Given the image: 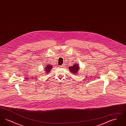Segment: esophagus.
<instances>
[{
    "mask_svg": "<svg viewBox=\"0 0 126 126\" xmlns=\"http://www.w3.org/2000/svg\"><path fill=\"white\" fill-rule=\"evenodd\" d=\"M60 67H64V65H62L61 66H60Z\"/></svg>",
    "mask_w": 126,
    "mask_h": 126,
    "instance_id": "obj_1",
    "label": "esophagus"
}]
</instances>
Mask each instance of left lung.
Returning a JSON list of instances; mask_svg holds the SVG:
<instances>
[{"instance_id":"8db88e82","label":"left lung","mask_w":126,"mask_h":126,"mask_svg":"<svg viewBox=\"0 0 126 126\" xmlns=\"http://www.w3.org/2000/svg\"><path fill=\"white\" fill-rule=\"evenodd\" d=\"M79 64H74V65L72 66H70L69 67V69L70 70V72H71L73 74H77L78 75V70H79Z\"/></svg>"}]
</instances>
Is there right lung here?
<instances>
[{
  "label": "right lung",
  "instance_id": "add662e5",
  "mask_svg": "<svg viewBox=\"0 0 126 126\" xmlns=\"http://www.w3.org/2000/svg\"><path fill=\"white\" fill-rule=\"evenodd\" d=\"M53 66L52 65H50V64H47L46 65V66H44V72H45V74H49L50 71L51 70V69L52 68Z\"/></svg>",
  "mask_w": 126,
  "mask_h": 126
}]
</instances>
